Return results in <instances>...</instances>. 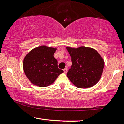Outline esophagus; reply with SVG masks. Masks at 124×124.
<instances>
[{"label": "esophagus", "instance_id": "1", "mask_svg": "<svg viewBox=\"0 0 124 124\" xmlns=\"http://www.w3.org/2000/svg\"><path fill=\"white\" fill-rule=\"evenodd\" d=\"M63 71H64V73H66L67 72H68V69H67V68H65V69H63Z\"/></svg>", "mask_w": 124, "mask_h": 124}]
</instances>
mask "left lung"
<instances>
[{"instance_id":"1","label":"left lung","mask_w":124,"mask_h":124,"mask_svg":"<svg viewBox=\"0 0 124 124\" xmlns=\"http://www.w3.org/2000/svg\"><path fill=\"white\" fill-rule=\"evenodd\" d=\"M72 57V65L67 73L68 79L76 87L88 88L98 83L103 72L104 61L92 48L66 46Z\"/></svg>"}]
</instances>
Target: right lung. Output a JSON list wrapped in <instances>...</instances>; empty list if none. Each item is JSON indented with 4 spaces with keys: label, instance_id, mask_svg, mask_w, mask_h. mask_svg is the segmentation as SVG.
I'll return each mask as SVG.
<instances>
[{
    "label": "right lung",
    "instance_id": "1",
    "mask_svg": "<svg viewBox=\"0 0 124 124\" xmlns=\"http://www.w3.org/2000/svg\"><path fill=\"white\" fill-rule=\"evenodd\" d=\"M57 48L41 45L25 55L23 62L25 75L31 83L38 87L52 85L63 71L58 68L54 54Z\"/></svg>",
    "mask_w": 124,
    "mask_h": 124
}]
</instances>
